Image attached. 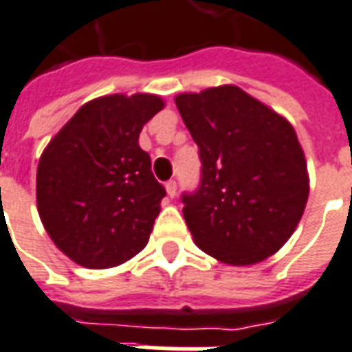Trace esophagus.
<instances>
[{"label": "esophagus", "mask_w": 352, "mask_h": 352, "mask_svg": "<svg viewBox=\"0 0 352 352\" xmlns=\"http://www.w3.org/2000/svg\"><path fill=\"white\" fill-rule=\"evenodd\" d=\"M165 189H166V195H168L170 198H174L176 197V189H178V186H176V182H174V179H170V182H166Z\"/></svg>", "instance_id": "1"}]
</instances>
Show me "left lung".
I'll return each mask as SVG.
<instances>
[{
	"label": "left lung",
	"instance_id": "8db88e82",
	"mask_svg": "<svg viewBox=\"0 0 352 352\" xmlns=\"http://www.w3.org/2000/svg\"><path fill=\"white\" fill-rule=\"evenodd\" d=\"M174 102L202 161L200 186L182 197L197 247L228 265L278 252L310 192L292 124L236 85L182 92Z\"/></svg>",
	"mask_w": 352,
	"mask_h": 352
}]
</instances>
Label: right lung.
<instances>
[{
    "label": "right lung",
    "mask_w": 352,
    "mask_h": 352,
    "mask_svg": "<svg viewBox=\"0 0 352 352\" xmlns=\"http://www.w3.org/2000/svg\"><path fill=\"white\" fill-rule=\"evenodd\" d=\"M163 107L146 92L94 98L44 148L36 210L55 247L78 265L109 269L146 247L165 187L139 133Z\"/></svg>",
    "instance_id": "right-lung-1"
}]
</instances>
